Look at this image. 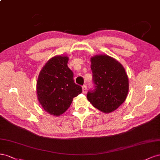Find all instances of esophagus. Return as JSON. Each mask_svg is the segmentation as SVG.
Segmentation results:
<instances>
[{
	"label": "esophagus",
	"instance_id": "obj_1",
	"mask_svg": "<svg viewBox=\"0 0 160 160\" xmlns=\"http://www.w3.org/2000/svg\"><path fill=\"white\" fill-rule=\"evenodd\" d=\"M86 89H87V87H86V85H84L82 86V92L85 93L86 92Z\"/></svg>",
	"mask_w": 160,
	"mask_h": 160
}]
</instances>
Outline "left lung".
<instances>
[{"instance_id": "8db88e82", "label": "left lung", "mask_w": 160, "mask_h": 160, "mask_svg": "<svg viewBox=\"0 0 160 160\" xmlns=\"http://www.w3.org/2000/svg\"><path fill=\"white\" fill-rule=\"evenodd\" d=\"M94 89L87 93L92 105L103 112H111L121 106L129 91V80L124 68L112 58L100 55L91 58Z\"/></svg>"}]
</instances>
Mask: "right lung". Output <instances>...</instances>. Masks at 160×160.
<instances>
[{
	"instance_id": "add662e5",
	"label": "right lung",
	"mask_w": 160,
	"mask_h": 160,
	"mask_svg": "<svg viewBox=\"0 0 160 160\" xmlns=\"http://www.w3.org/2000/svg\"><path fill=\"white\" fill-rule=\"evenodd\" d=\"M67 56H56L41 70L37 82L38 100L44 110L54 116L66 112L73 98L82 92L74 81V73L68 67Z\"/></svg>"
}]
</instances>
